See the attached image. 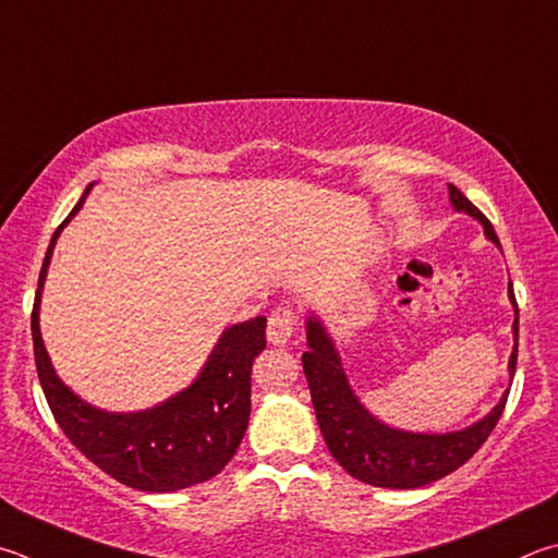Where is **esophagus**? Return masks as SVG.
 Segmentation results:
<instances>
[{
	"label": "esophagus",
	"mask_w": 558,
	"mask_h": 558,
	"mask_svg": "<svg viewBox=\"0 0 558 558\" xmlns=\"http://www.w3.org/2000/svg\"><path fill=\"white\" fill-rule=\"evenodd\" d=\"M298 329V317L290 307H276L268 317V341L272 347H286Z\"/></svg>",
	"instance_id": "1"
}]
</instances>
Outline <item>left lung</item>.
Returning <instances> with one entry per match:
<instances>
[{"label":"left lung","mask_w":558,"mask_h":558,"mask_svg":"<svg viewBox=\"0 0 558 558\" xmlns=\"http://www.w3.org/2000/svg\"><path fill=\"white\" fill-rule=\"evenodd\" d=\"M449 199L456 211H465V215L478 219L485 229V236L495 246H500L488 217L459 187L449 185ZM508 292L514 307V349L510 356V376H514L520 312L512 282ZM307 347L310 349L302 353V368H305L314 414H317L329 453L353 478L376 485V488H422V485H429L461 469L483 447V441L490 437L505 410V402H508V392H505L500 402L481 422L461 432L414 434L392 429L373 417L353 395L347 373L341 368L339 353L333 349V341L317 317H307Z\"/></svg>","instance_id":"obj_1"}]
</instances>
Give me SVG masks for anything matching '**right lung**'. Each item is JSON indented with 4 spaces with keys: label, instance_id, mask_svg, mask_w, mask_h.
I'll return each mask as SVG.
<instances>
[{
    "label": "right lung",
    "instance_id": "add662e5",
    "mask_svg": "<svg viewBox=\"0 0 558 558\" xmlns=\"http://www.w3.org/2000/svg\"><path fill=\"white\" fill-rule=\"evenodd\" d=\"M93 187V185H89ZM56 229L46 251L32 312L34 356L40 388L65 437L111 478L146 493H170L205 483L234 459L251 414V366L266 349V317L229 327L195 383L141 412L97 410L56 376L38 329L40 290L56 239L83 207Z\"/></svg>",
    "mask_w": 558,
    "mask_h": 558
}]
</instances>
